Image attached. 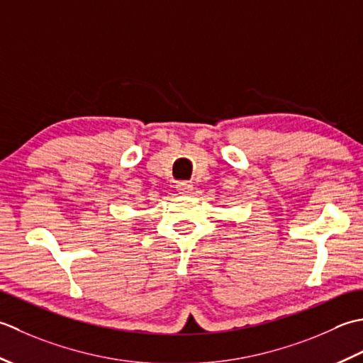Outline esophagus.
I'll list each match as a JSON object with an SVG mask.
<instances>
[{
  "label": "esophagus",
  "mask_w": 363,
  "mask_h": 363,
  "mask_svg": "<svg viewBox=\"0 0 363 363\" xmlns=\"http://www.w3.org/2000/svg\"><path fill=\"white\" fill-rule=\"evenodd\" d=\"M191 189H192L191 182H180L179 184H177V191H179L180 194H188Z\"/></svg>",
  "instance_id": "obj_1"
}]
</instances>
